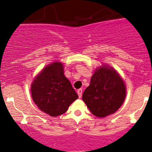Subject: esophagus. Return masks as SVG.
<instances>
[{
  "label": "esophagus",
  "mask_w": 152,
  "mask_h": 152,
  "mask_svg": "<svg viewBox=\"0 0 152 152\" xmlns=\"http://www.w3.org/2000/svg\"><path fill=\"white\" fill-rule=\"evenodd\" d=\"M77 93L78 95H79V98H81V96H82V89H79L77 90Z\"/></svg>",
  "instance_id": "1"
}]
</instances>
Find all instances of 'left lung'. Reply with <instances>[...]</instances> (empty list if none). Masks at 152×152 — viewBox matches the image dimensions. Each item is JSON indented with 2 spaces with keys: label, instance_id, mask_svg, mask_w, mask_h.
I'll return each mask as SVG.
<instances>
[{
  "label": "left lung",
  "instance_id": "left-lung-1",
  "mask_svg": "<svg viewBox=\"0 0 152 152\" xmlns=\"http://www.w3.org/2000/svg\"><path fill=\"white\" fill-rule=\"evenodd\" d=\"M125 95L122 79L112 68L105 66L97 69L92 75L82 99L92 114L105 117L120 108Z\"/></svg>",
  "mask_w": 152,
  "mask_h": 152
}]
</instances>
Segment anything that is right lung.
Instances as JSON below:
<instances>
[{
    "label": "right lung",
    "instance_id": "obj_1",
    "mask_svg": "<svg viewBox=\"0 0 152 152\" xmlns=\"http://www.w3.org/2000/svg\"><path fill=\"white\" fill-rule=\"evenodd\" d=\"M63 72V64L56 62L46 67L32 83L33 101L41 111L51 116L66 112L69 105L78 98Z\"/></svg>",
    "mask_w": 152,
    "mask_h": 152
}]
</instances>
